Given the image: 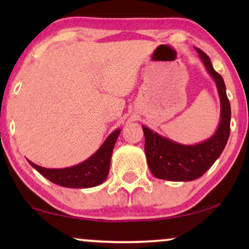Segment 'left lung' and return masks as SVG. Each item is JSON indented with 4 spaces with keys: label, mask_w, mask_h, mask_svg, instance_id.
<instances>
[{
    "label": "left lung",
    "mask_w": 249,
    "mask_h": 249,
    "mask_svg": "<svg viewBox=\"0 0 249 249\" xmlns=\"http://www.w3.org/2000/svg\"><path fill=\"white\" fill-rule=\"evenodd\" d=\"M195 49L216 84L221 102L220 124L212 137L196 145L179 144L142 125L148 168L159 179L170 181H192L198 179L219 159L230 135L231 108L223 78L213 69L210 57L202 50Z\"/></svg>",
    "instance_id": "8db88e82"
}]
</instances>
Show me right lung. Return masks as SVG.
Here are the masks:
<instances>
[{"mask_svg": "<svg viewBox=\"0 0 249 249\" xmlns=\"http://www.w3.org/2000/svg\"><path fill=\"white\" fill-rule=\"evenodd\" d=\"M120 131V129L114 130L89 159L70 168L46 169L28 162L40 175L59 186L67 188H90L98 186L105 181L108 175L112 152Z\"/></svg>", "mask_w": 249, "mask_h": 249, "instance_id": "right-lung-1", "label": "right lung"}]
</instances>
